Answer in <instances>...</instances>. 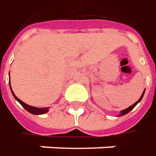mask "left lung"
I'll return each instance as SVG.
<instances>
[{
	"label": "left lung",
	"mask_w": 156,
	"mask_h": 156,
	"mask_svg": "<svg viewBox=\"0 0 156 156\" xmlns=\"http://www.w3.org/2000/svg\"><path fill=\"white\" fill-rule=\"evenodd\" d=\"M144 92H145V90H143V92H142V96H141V98H139V100H138V101H136V103H135L134 105H132L131 106H129V108H127V109H125V110H122L121 112H120V115H119V116H121V115H126L127 113H129V112L130 110H133V109L135 108V106H136V105L137 104H138V103H139V102H140V101L142 99V98H143V95H144Z\"/></svg>",
	"instance_id": "8db88e82"
}]
</instances>
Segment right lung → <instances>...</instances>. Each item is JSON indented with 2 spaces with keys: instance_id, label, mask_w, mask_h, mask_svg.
<instances>
[{
  "instance_id": "add662e5",
  "label": "right lung",
  "mask_w": 156,
  "mask_h": 156,
  "mask_svg": "<svg viewBox=\"0 0 156 156\" xmlns=\"http://www.w3.org/2000/svg\"><path fill=\"white\" fill-rule=\"evenodd\" d=\"M9 83H10V81H9ZM10 89L12 90L11 85H10ZM11 91H12V94L14 96V98L17 100L20 105H22V107L24 108L25 110H27L30 113H32V114H34V115H42V114H45V113H46V112L48 111V108H46H46H37V107H34V106H31V105L25 104L24 102H22L21 100L19 99V98L14 95V93L13 92V90H11Z\"/></svg>"
}]
</instances>
